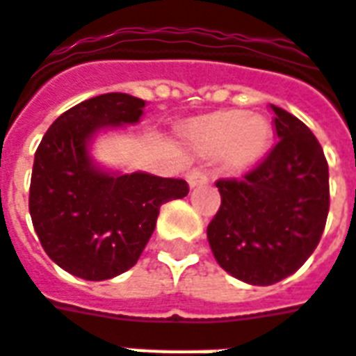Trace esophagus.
<instances>
[{
  "mask_svg": "<svg viewBox=\"0 0 356 356\" xmlns=\"http://www.w3.org/2000/svg\"><path fill=\"white\" fill-rule=\"evenodd\" d=\"M186 181H188V186L194 188V186H200V185H206L209 181L208 173L202 170H193L188 175H186Z\"/></svg>",
  "mask_w": 356,
  "mask_h": 356,
  "instance_id": "1",
  "label": "esophagus"
}]
</instances>
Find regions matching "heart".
Segmentation results:
<instances>
[{
    "label": "heart",
    "mask_w": 356,
    "mask_h": 356,
    "mask_svg": "<svg viewBox=\"0 0 356 356\" xmlns=\"http://www.w3.org/2000/svg\"><path fill=\"white\" fill-rule=\"evenodd\" d=\"M273 129L263 116L246 112H217L196 122L191 129L194 147L204 154H221L225 163L242 170L267 152Z\"/></svg>",
    "instance_id": "heart-1"
}]
</instances>
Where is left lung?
Instances as JSON below:
<instances>
[{
    "instance_id": "obj_1",
    "label": "left lung",
    "mask_w": 356,
    "mask_h": 356,
    "mask_svg": "<svg viewBox=\"0 0 356 356\" xmlns=\"http://www.w3.org/2000/svg\"><path fill=\"white\" fill-rule=\"evenodd\" d=\"M278 143L244 179H219L208 242L221 267L252 286L293 275L321 242L330 209L328 162L301 120L270 104Z\"/></svg>"
}]
</instances>
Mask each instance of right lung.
<instances>
[{"mask_svg": "<svg viewBox=\"0 0 356 356\" xmlns=\"http://www.w3.org/2000/svg\"><path fill=\"white\" fill-rule=\"evenodd\" d=\"M147 102L104 93L53 122L35 150L30 216L45 254L83 280H108L131 268L152 236L160 206L185 198L183 179L120 173L91 156L97 135L139 124Z\"/></svg>", "mask_w": 356, "mask_h": 356, "instance_id": "add662e5", "label": "right lung"}]
</instances>
